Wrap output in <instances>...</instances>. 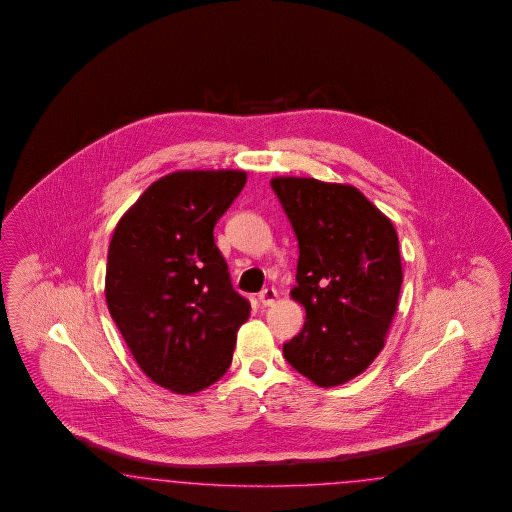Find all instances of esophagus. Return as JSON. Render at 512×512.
<instances>
[{
  "label": "esophagus",
  "instance_id": "esophagus-1",
  "mask_svg": "<svg viewBox=\"0 0 512 512\" xmlns=\"http://www.w3.org/2000/svg\"><path fill=\"white\" fill-rule=\"evenodd\" d=\"M276 300H278V291L272 289V287L264 289V291H261V295H259V302H261L263 306H274Z\"/></svg>",
  "mask_w": 512,
  "mask_h": 512
}]
</instances>
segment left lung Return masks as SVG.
Instances as JSON below:
<instances>
[{"label":"left lung","instance_id":"8db88e82","mask_svg":"<svg viewBox=\"0 0 512 512\" xmlns=\"http://www.w3.org/2000/svg\"><path fill=\"white\" fill-rule=\"evenodd\" d=\"M270 186L298 238L291 296L306 310L283 357L317 387H338L385 347L402 289L398 234L357 187L296 176Z\"/></svg>","mask_w":512,"mask_h":512}]
</instances>
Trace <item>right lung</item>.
I'll use <instances>...</instances> for the list:
<instances>
[{
	"mask_svg": "<svg viewBox=\"0 0 512 512\" xmlns=\"http://www.w3.org/2000/svg\"><path fill=\"white\" fill-rule=\"evenodd\" d=\"M248 174L178 171L148 187L118 221L105 296L140 370L155 385L195 394L233 362L249 306L214 240Z\"/></svg>",
	"mask_w": 512,
	"mask_h": 512,
	"instance_id": "1",
	"label": "right lung"
}]
</instances>
